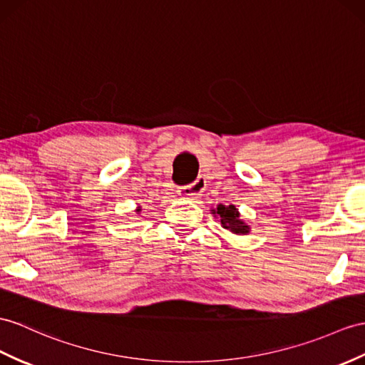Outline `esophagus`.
<instances>
[{
	"mask_svg": "<svg viewBox=\"0 0 365 365\" xmlns=\"http://www.w3.org/2000/svg\"><path fill=\"white\" fill-rule=\"evenodd\" d=\"M206 189V181H204V178H198L197 181H193L189 185H184L180 190V195L185 200H195L198 198V195H201V192H204Z\"/></svg>",
	"mask_w": 365,
	"mask_h": 365,
	"instance_id": "esophagus-1",
	"label": "esophagus"
}]
</instances>
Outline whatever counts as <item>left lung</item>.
<instances>
[{
    "label": "left lung",
    "mask_w": 365,
    "mask_h": 365,
    "mask_svg": "<svg viewBox=\"0 0 365 365\" xmlns=\"http://www.w3.org/2000/svg\"><path fill=\"white\" fill-rule=\"evenodd\" d=\"M213 213H217L218 218H220V223L223 225L225 229L230 230V232L234 234H247L250 232V227H247L242 220H240V213L235 209V206H223V204H220L217 207V210H213Z\"/></svg>",
    "instance_id": "obj_1"
}]
</instances>
